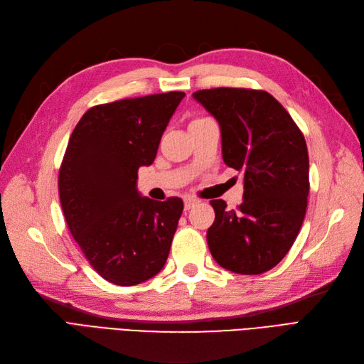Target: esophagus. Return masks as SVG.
I'll return each instance as SVG.
<instances>
[{
	"instance_id": "obj_1",
	"label": "esophagus",
	"mask_w": 364,
	"mask_h": 364,
	"mask_svg": "<svg viewBox=\"0 0 364 364\" xmlns=\"http://www.w3.org/2000/svg\"><path fill=\"white\" fill-rule=\"evenodd\" d=\"M199 203V200H196V199H193V197H188V199H185V202H183V205H185V209H191L194 205H197Z\"/></svg>"
}]
</instances>
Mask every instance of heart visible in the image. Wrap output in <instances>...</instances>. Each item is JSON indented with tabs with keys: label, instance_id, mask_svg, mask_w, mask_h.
I'll list each match as a JSON object with an SVG mask.
<instances>
[{
	"label": "heart",
	"instance_id": "1",
	"mask_svg": "<svg viewBox=\"0 0 364 364\" xmlns=\"http://www.w3.org/2000/svg\"><path fill=\"white\" fill-rule=\"evenodd\" d=\"M199 119H203V118H196V119H193V121H199ZM193 121H191V123H193Z\"/></svg>",
	"mask_w": 364,
	"mask_h": 364
}]
</instances>
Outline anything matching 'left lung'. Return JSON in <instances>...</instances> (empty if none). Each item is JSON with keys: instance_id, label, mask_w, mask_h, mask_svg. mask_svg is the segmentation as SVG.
I'll use <instances>...</instances> for the list:
<instances>
[{"instance_id": "1", "label": "left lung", "mask_w": 364, "mask_h": 364, "mask_svg": "<svg viewBox=\"0 0 364 364\" xmlns=\"http://www.w3.org/2000/svg\"><path fill=\"white\" fill-rule=\"evenodd\" d=\"M220 124L228 167L245 174L243 203L213 200L206 240L226 270L259 274L287 255L299 234L310 191L308 150L299 127L266 91L214 87L193 94Z\"/></svg>"}]
</instances>
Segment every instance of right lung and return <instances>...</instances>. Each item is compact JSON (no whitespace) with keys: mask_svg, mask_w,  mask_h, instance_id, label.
I'll return each instance as SVG.
<instances>
[{"mask_svg":"<svg viewBox=\"0 0 364 364\" xmlns=\"http://www.w3.org/2000/svg\"><path fill=\"white\" fill-rule=\"evenodd\" d=\"M183 97L173 91L94 106L68 141L59 171L63 215L92 269L115 285L153 278L168 258L183 202L142 197L136 179L155 161Z\"/></svg>","mask_w":364,"mask_h":364,"instance_id":"1","label":"right lung"}]
</instances>
